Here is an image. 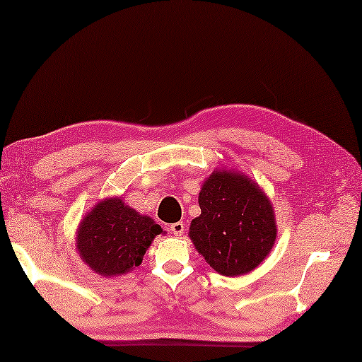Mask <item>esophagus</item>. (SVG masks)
<instances>
[{
	"label": "esophagus",
	"instance_id": "esophagus-1",
	"mask_svg": "<svg viewBox=\"0 0 362 362\" xmlns=\"http://www.w3.org/2000/svg\"><path fill=\"white\" fill-rule=\"evenodd\" d=\"M171 232L175 236H182L183 232H185V224L183 222H174V224H171Z\"/></svg>",
	"mask_w": 362,
	"mask_h": 362
}]
</instances>
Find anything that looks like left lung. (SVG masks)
Instances as JSON below:
<instances>
[{"instance_id":"left-lung-1","label":"left lung","mask_w":362,"mask_h":362,"mask_svg":"<svg viewBox=\"0 0 362 362\" xmlns=\"http://www.w3.org/2000/svg\"><path fill=\"white\" fill-rule=\"evenodd\" d=\"M201 216L191 221L189 238L214 271L238 276L269 255L276 222L269 197L247 175L216 169L199 193Z\"/></svg>"}]
</instances>
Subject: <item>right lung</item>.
<instances>
[{
  "label": "right lung",
  "mask_w": 362,
  "mask_h": 362,
  "mask_svg": "<svg viewBox=\"0 0 362 362\" xmlns=\"http://www.w3.org/2000/svg\"><path fill=\"white\" fill-rule=\"evenodd\" d=\"M163 232L156 221L130 209L119 197L98 202L76 233L83 263L103 276L127 274L141 264L153 238Z\"/></svg>",
  "instance_id": "obj_1"
}]
</instances>
